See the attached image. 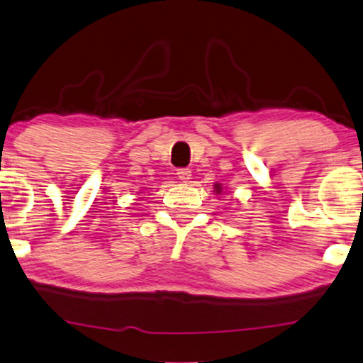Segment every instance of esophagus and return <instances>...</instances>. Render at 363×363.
Wrapping results in <instances>:
<instances>
[{
    "label": "esophagus",
    "mask_w": 363,
    "mask_h": 363,
    "mask_svg": "<svg viewBox=\"0 0 363 363\" xmlns=\"http://www.w3.org/2000/svg\"><path fill=\"white\" fill-rule=\"evenodd\" d=\"M177 177H178V180H182L183 183L190 182L191 170H188V168H180V170H177Z\"/></svg>",
    "instance_id": "34e87169"
}]
</instances>
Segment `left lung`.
<instances>
[{"instance_id": "8db88e82", "label": "left lung", "mask_w": 363, "mask_h": 363, "mask_svg": "<svg viewBox=\"0 0 363 363\" xmlns=\"http://www.w3.org/2000/svg\"><path fill=\"white\" fill-rule=\"evenodd\" d=\"M215 193L216 195H220V193H222V185H220V183H215Z\"/></svg>"}]
</instances>
